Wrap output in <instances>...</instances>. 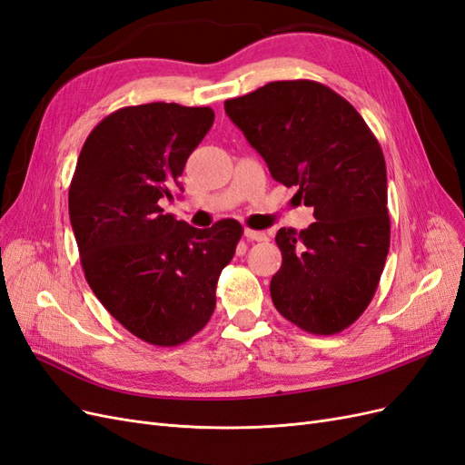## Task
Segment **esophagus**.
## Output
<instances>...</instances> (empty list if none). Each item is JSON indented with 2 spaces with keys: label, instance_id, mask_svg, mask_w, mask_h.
I'll return each mask as SVG.
<instances>
[{
  "label": "esophagus",
  "instance_id": "esophagus-1",
  "mask_svg": "<svg viewBox=\"0 0 465 465\" xmlns=\"http://www.w3.org/2000/svg\"><path fill=\"white\" fill-rule=\"evenodd\" d=\"M244 236L248 238V241H256V242L267 241V234H265V232H260V231H252V229H246V231H244Z\"/></svg>",
  "mask_w": 465,
  "mask_h": 465
}]
</instances>
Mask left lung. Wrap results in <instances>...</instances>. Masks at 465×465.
I'll list each match as a JSON object with an SVG mask.
<instances>
[{"instance_id":"obj_1","label":"left lung","mask_w":465,"mask_h":465,"mask_svg":"<svg viewBox=\"0 0 465 465\" xmlns=\"http://www.w3.org/2000/svg\"><path fill=\"white\" fill-rule=\"evenodd\" d=\"M272 176L314 207V223L279 229L270 292L308 333L349 328L371 304L390 248L386 163L367 122L316 81H273L224 103Z\"/></svg>"}]
</instances>
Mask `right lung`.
Returning <instances> with one entry per match:
<instances>
[{
  "instance_id": "right-lung-1",
  "label": "right lung",
  "mask_w": 465,
  "mask_h": 465,
  "mask_svg": "<svg viewBox=\"0 0 465 465\" xmlns=\"http://www.w3.org/2000/svg\"><path fill=\"white\" fill-rule=\"evenodd\" d=\"M209 106L149 103L112 112L89 134L69 186V221L87 283L139 340L188 341L215 311L217 281L242 236L236 219L209 229L163 213L192 151L213 125Z\"/></svg>"
}]
</instances>
